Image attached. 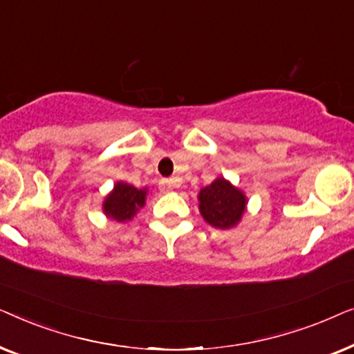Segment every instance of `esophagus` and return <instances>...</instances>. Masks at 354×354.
Returning a JSON list of instances; mask_svg holds the SVG:
<instances>
[{
    "mask_svg": "<svg viewBox=\"0 0 354 354\" xmlns=\"http://www.w3.org/2000/svg\"><path fill=\"white\" fill-rule=\"evenodd\" d=\"M176 185H177V183H176V180H174V178H162V180H161V187L166 192L172 190V188H176Z\"/></svg>",
    "mask_w": 354,
    "mask_h": 354,
    "instance_id": "obj_1",
    "label": "esophagus"
}]
</instances>
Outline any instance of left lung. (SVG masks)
<instances>
[{
	"label": "left lung",
	"instance_id": "obj_1",
	"mask_svg": "<svg viewBox=\"0 0 354 354\" xmlns=\"http://www.w3.org/2000/svg\"><path fill=\"white\" fill-rule=\"evenodd\" d=\"M198 201L203 219L216 229H232L239 224L248 203L245 193L224 177L216 178L211 185L201 188Z\"/></svg>",
	"mask_w": 354,
	"mask_h": 354
}]
</instances>
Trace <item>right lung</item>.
Here are the masks:
<instances>
[{"mask_svg":"<svg viewBox=\"0 0 354 354\" xmlns=\"http://www.w3.org/2000/svg\"><path fill=\"white\" fill-rule=\"evenodd\" d=\"M147 188H135L125 182H118L113 188V192L104 198L103 212L109 219L118 222L130 221L137 214L140 207L147 203Z\"/></svg>","mask_w":354,"mask_h":354,"instance_id":"add662e5","label":"right lung"}]
</instances>
